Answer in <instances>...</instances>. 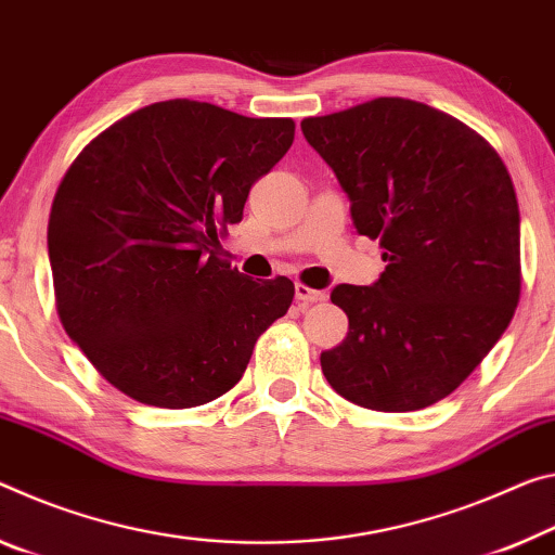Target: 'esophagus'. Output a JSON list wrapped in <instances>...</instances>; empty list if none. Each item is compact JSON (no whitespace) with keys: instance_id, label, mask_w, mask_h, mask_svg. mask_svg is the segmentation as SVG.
<instances>
[{"instance_id":"esophagus-1","label":"esophagus","mask_w":555,"mask_h":555,"mask_svg":"<svg viewBox=\"0 0 555 555\" xmlns=\"http://www.w3.org/2000/svg\"><path fill=\"white\" fill-rule=\"evenodd\" d=\"M296 301L301 306L319 304V301H325V292H321V288H311L306 284H296Z\"/></svg>"}]
</instances>
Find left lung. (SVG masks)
I'll use <instances>...</instances> for the list:
<instances>
[{
  "label": "left lung",
  "mask_w": 555,
  "mask_h": 555,
  "mask_svg": "<svg viewBox=\"0 0 555 555\" xmlns=\"http://www.w3.org/2000/svg\"><path fill=\"white\" fill-rule=\"evenodd\" d=\"M336 172L360 234L388 267L373 286L338 284L348 336L323 350L331 388L360 408L410 412L467 380L521 296L512 175L477 130L433 105L373 99L304 118Z\"/></svg>",
  "instance_id": "8db88e82"
}]
</instances>
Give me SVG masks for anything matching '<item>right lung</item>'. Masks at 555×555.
Returning <instances> with one entry per match:
<instances>
[{
    "instance_id": "add662e5",
    "label": "right lung",
    "mask_w": 555,
    "mask_h": 555,
    "mask_svg": "<svg viewBox=\"0 0 555 555\" xmlns=\"http://www.w3.org/2000/svg\"><path fill=\"white\" fill-rule=\"evenodd\" d=\"M292 118L212 103L145 105L95 135L49 215L56 311L113 388L165 410L232 390L294 281L249 279L219 251L251 184L294 143Z\"/></svg>"
}]
</instances>
